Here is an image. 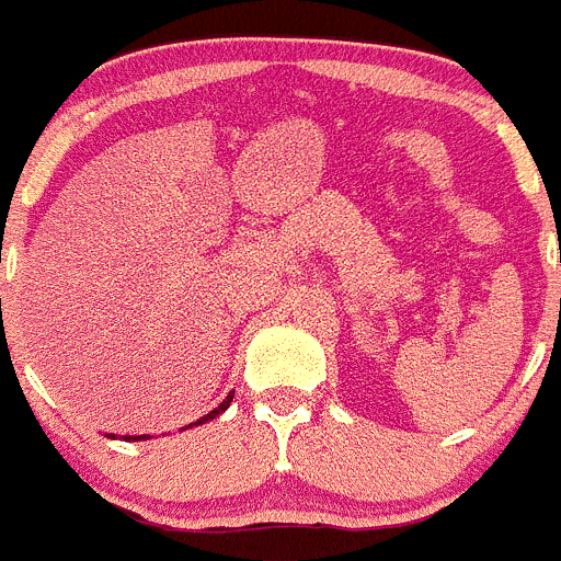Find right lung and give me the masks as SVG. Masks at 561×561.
<instances>
[{
	"instance_id": "1",
	"label": "right lung",
	"mask_w": 561,
	"mask_h": 561,
	"mask_svg": "<svg viewBox=\"0 0 561 561\" xmlns=\"http://www.w3.org/2000/svg\"><path fill=\"white\" fill-rule=\"evenodd\" d=\"M232 396H234V392H229L227 399H224L221 404L216 407V410H213V412H207V415H204V417H198V421H196V423H191V426H198V423H207V421H213V417H216V415H221V412L227 410L229 404H232ZM124 439H149V434H138V437H124Z\"/></svg>"
}]
</instances>
